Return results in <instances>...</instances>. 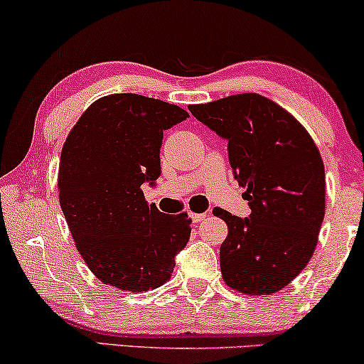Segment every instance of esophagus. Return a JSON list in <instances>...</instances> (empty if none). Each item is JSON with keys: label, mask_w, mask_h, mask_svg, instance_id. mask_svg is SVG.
I'll list each match as a JSON object with an SVG mask.
<instances>
[{"label": "esophagus", "mask_w": 364, "mask_h": 364, "mask_svg": "<svg viewBox=\"0 0 364 364\" xmlns=\"http://www.w3.org/2000/svg\"><path fill=\"white\" fill-rule=\"evenodd\" d=\"M192 220L193 222H202V220H205V218H207V215H205V213H192Z\"/></svg>", "instance_id": "obj_1"}]
</instances>
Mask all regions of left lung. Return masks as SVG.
<instances>
[{"instance_id": "1", "label": "left lung", "mask_w": 364, "mask_h": 364, "mask_svg": "<svg viewBox=\"0 0 364 364\" xmlns=\"http://www.w3.org/2000/svg\"><path fill=\"white\" fill-rule=\"evenodd\" d=\"M228 141L248 218L213 208L228 227L220 245L223 282L245 295H272L308 265L325 217V166L305 127L255 92L188 106Z\"/></svg>"}]
</instances>
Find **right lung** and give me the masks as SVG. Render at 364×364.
<instances>
[{
    "instance_id": "add662e5",
    "label": "right lung",
    "mask_w": 364,
    "mask_h": 364,
    "mask_svg": "<svg viewBox=\"0 0 364 364\" xmlns=\"http://www.w3.org/2000/svg\"><path fill=\"white\" fill-rule=\"evenodd\" d=\"M187 117L176 104L111 94L94 101L68 134L59 203L79 255L104 285L141 293L172 277L192 220L187 212L149 205L142 183L161 176L164 131Z\"/></svg>"
}]
</instances>
